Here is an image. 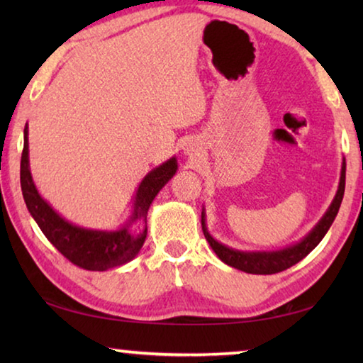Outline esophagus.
I'll return each instance as SVG.
<instances>
[{"mask_svg": "<svg viewBox=\"0 0 363 363\" xmlns=\"http://www.w3.org/2000/svg\"><path fill=\"white\" fill-rule=\"evenodd\" d=\"M189 152H194V147H189V149H187V153Z\"/></svg>", "mask_w": 363, "mask_h": 363, "instance_id": "esophagus-1", "label": "esophagus"}]
</instances>
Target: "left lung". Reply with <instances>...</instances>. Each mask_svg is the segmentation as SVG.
<instances>
[{
  "label": "left lung",
  "mask_w": 363,
  "mask_h": 363,
  "mask_svg": "<svg viewBox=\"0 0 363 363\" xmlns=\"http://www.w3.org/2000/svg\"><path fill=\"white\" fill-rule=\"evenodd\" d=\"M344 186H346V163H342L337 192L335 195L333 201H331L327 213L323 214V218L318 220L317 225L307 233L303 240L284 250L238 251V250L225 247V245L214 240V238L210 235V232H208L206 224H205L203 211H201V229H203L205 238L208 240V243H210V247L213 248L214 253H216L219 259L225 262L227 266L243 270V272H248V274H259V275L277 274V272H281V270L294 266V264L299 262L303 257H306L318 243L322 242V238L325 237V233L328 232L330 225L333 224L337 211H340L342 195H344Z\"/></svg>",
  "instance_id": "obj_1"
}]
</instances>
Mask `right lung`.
Returning <instances> with one entry per match:
<instances>
[{"instance_id": "add662e5", "label": "right lung", "mask_w": 363, "mask_h": 363, "mask_svg": "<svg viewBox=\"0 0 363 363\" xmlns=\"http://www.w3.org/2000/svg\"><path fill=\"white\" fill-rule=\"evenodd\" d=\"M177 160L173 157L147 174L134 196L131 216L118 230L83 229L65 220L52 210L36 190L28 164V128L23 130V150L21 158V187L32 218L46 238L75 266L86 270H107L123 266L138 256L147 237L133 232L134 223L147 224V211L153 199L171 177L176 174Z\"/></svg>"}]
</instances>
